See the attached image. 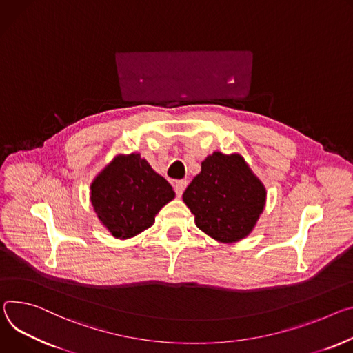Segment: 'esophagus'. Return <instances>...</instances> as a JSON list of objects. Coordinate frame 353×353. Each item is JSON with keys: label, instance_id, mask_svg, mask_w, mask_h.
<instances>
[{"label": "esophagus", "instance_id": "34e87169", "mask_svg": "<svg viewBox=\"0 0 353 353\" xmlns=\"http://www.w3.org/2000/svg\"><path fill=\"white\" fill-rule=\"evenodd\" d=\"M185 187H187V181H185V180H177V181L174 183V191H176V194H177L179 197L183 194V191L185 190Z\"/></svg>", "mask_w": 353, "mask_h": 353}]
</instances>
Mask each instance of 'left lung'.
<instances>
[{
  "label": "left lung",
  "instance_id": "8db88e82",
  "mask_svg": "<svg viewBox=\"0 0 353 353\" xmlns=\"http://www.w3.org/2000/svg\"><path fill=\"white\" fill-rule=\"evenodd\" d=\"M183 201L196 225L211 238L232 243L250 234L266 203V190L241 154L214 152L188 184Z\"/></svg>",
  "mask_w": 353,
  "mask_h": 353
}]
</instances>
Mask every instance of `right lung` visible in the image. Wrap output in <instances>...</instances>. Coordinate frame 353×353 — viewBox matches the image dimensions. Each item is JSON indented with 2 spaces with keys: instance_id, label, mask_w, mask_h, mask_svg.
Instances as JSON below:
<instances>
[{
  "instance_id": "1",
  "label": "right lung",
  "mask_w": 353,
  "mask_h": 353,
  "mask_svg": "<svg viewBox=\"0 0 353 353\" xmlns=\"http://www.w3.org/2000/svg\"><path fill=\"white\" fill-rule=\"evenodd\" d=\"M173 199L169 181L139 153L117 156L91 184L95 214L119 239L132 238L152 227L160 208Z\"/></svg>"
}]
</instances>
